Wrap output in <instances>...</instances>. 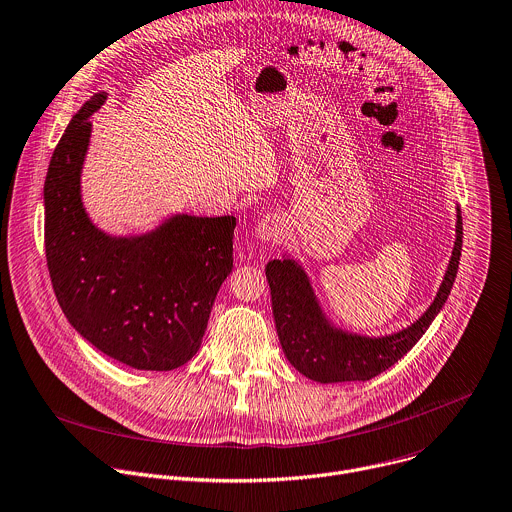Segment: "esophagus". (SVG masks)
<instances>
[{"label": "esophagus", "mask_w": 512, "mask_h": 512, "mask_svg": "<svg viewBox=\"0 0 512 512\" xmlns=\"http://www.w3.org/2000/svg\"><path fill=\"white\" fill-rule=\"evenodd\" d=\"M283 231H285V225H283V219L277 217V215H267L261 219V223L257 225V237L261 241H279L283 237Z\"/></svg>", "instance_id": "esophagus-1"}]
</instances>
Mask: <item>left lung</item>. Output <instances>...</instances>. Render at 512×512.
<instances>
[{
    "instance_id": "1",
    "label": "left lung",
    "mask_w": 512,
    "mask_h": 512,
    "mask_svg": "<svg viewBox=\"0 0 512 512\" xmlns=\"http://www.w3.org/2000/svg\"><path fill=\"white\" fill-rule=\"evenodd\" d=\"M460 253L462 215L458 211L454 249L436 299L410 327L386 337H364L331 327L315 301L305 271L291 259L269 261L265 275L285 358L305 378L321 384L366 382L386 372L416 346L446 303L456 279Z\"/></svg>"
}]
</instances>
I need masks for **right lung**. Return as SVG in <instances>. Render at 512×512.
<instances>
[{"label":"right lung","mask_w":512,"mask_h":512,"mask_svg":"<svg viewBox=\"0 0 512 512\" xmlns=\"http://www.w3.org/2000/svg\"><path fill=\"white\" fill-rule=\"evenodd\" d=\"M94 94L70 120L46 175L44 243L56 299L102 354L168 372L201 348L221 283L233 271L235 217L177 215L140 237L98 231L80 199Z\"/></svg>","instance_id":"1"}]
</instances>
